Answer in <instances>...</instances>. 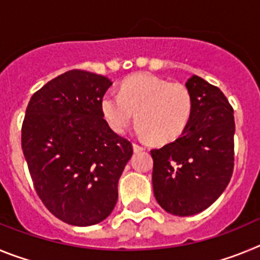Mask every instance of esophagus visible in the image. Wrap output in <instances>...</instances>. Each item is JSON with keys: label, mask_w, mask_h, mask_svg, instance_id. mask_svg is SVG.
<instances>
[{"label": "esophagus", "mask_w": 260, "mask_h": 260, "mask_svg": "<svg viewBox=\"0 0 260 260\" xmlns=\"http://www.w3.org/2000/svg\"><path fill=\"white\" fill-rule=\"evenodd\" d=\"M133 148H134L135 152H141V151L144 150V147L139 143H133Z\"/></svg>", "instance_id": "1"}]
</instances>
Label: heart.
I'll use <instances>...</instances> for the list:
<instances>
[{
	"mask_svg": "<svg viewBox=\"0 0 260 260\" xmlns=\"http://www.w3.org/2000/svg\"><path fill=\"white\" fill-rule=\"evenodd\" d=\"M102 112L117 134L127 130L137 113L139 133L164 143L180 137L189 123L192 95L182 83H169L151 74H137L123 82L119 93H105Z\"/></svg>",
	"mask_w": 260,
	"mask_h": 260,
	"instance_id": "obj_1",
	"label": "heart"
}]
</instances>
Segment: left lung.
Here are the masks:
<instances>
[{"label":"left lung","mask_w":260,"mask_h":260,"mask_svg":"<svg viewBox=\"0 0 260 260\" xmlns=\"http://www.w3.org/2000/svg\"><path fill=\"white\" fill-rule=\"evenodd\" d=\"M186 87L192 113L180 138L151 150L157 203L176 216H191L219 198L233 174L234 116L217 87L192 75Z\"/></svg>","instance_id":"obj_1"}]
</instances>
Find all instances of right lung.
I'll list each match as a JSON object with an SVG mask.
<instances>
[{
    "label": "right lung",
    "mask_w": 260,
    "mask_h": 260,
    "mask_svg": "<svg viewBox=\"0 0 260 260\" xmlns=\"http://www.w3.org/2000/svg\"><path fill=\"white\" fill-rule=\"evenodd\" d=\"M108 78L84 70L58 75L32 95L22 150L45 207L62 221L89 226L112 213L132 143L104 119Z\"/></svg>",
    "instance_id": "add662e5"
}]
</instances>
